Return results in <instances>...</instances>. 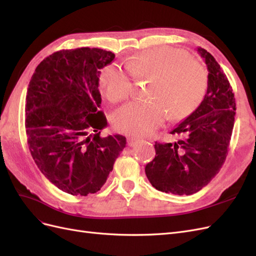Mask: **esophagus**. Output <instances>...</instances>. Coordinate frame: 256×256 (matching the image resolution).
Listing matches in <instances>:
<instances>
[{"instance_id": "esophagus-1", "label": "esophagus", "mask_w": 256, "mask_h": 256, "mask_svg": "<svg viewBox=\"0 0 256 256\" xmlns=\"http://www.w3.org/2000/svg\"><path fill=\"white\" fill-rule=\"evenodd\" d=\"M140 141L141 140L138 138H134V136H128L127 138V144H128V146H134Z\"/></svg>"}]
</instances>
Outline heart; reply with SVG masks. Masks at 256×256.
I'll list each match as a JSON object with an SVG mask.
<instances>
[{"label": "heart", "instance_id": "obj_1", "mask_svg": "<svg viewBox=\"0 0 256 256\" xmlns=\"http://www.w3.org/2000/svg\"><path fill=\"white\" fill-rule=\"evenodd\" d=\"M134 79L150 80L147 100H134L118 108L112 116L114 128L130 136H147L162 125L166 116L182 120L194 112L207 90L203 66L190 54L172 47L140 52L125 63ZM100 84L111 102H118L132 92V81L118 65H110L100 76Z\"/></svg>", "mask_w": 256, "mask_h": 256}]
</instances>
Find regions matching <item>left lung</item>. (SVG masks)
I'll list each match as a JSON object with an SVG mask.
<instances>
[{"label": "left lung", "mask_w": 256, "mask_h": 256, "mask_svg": "<svg viewBox=\"0 0 256 256\" xmlns=\"http://www.w3.org/2000/svg\"><path fill=\"white\" fill-rule=\"evenodd\" d=\"M208 70L207 92L198 109L171 131L174 143H154L156 156L145 166L152 187L166 193L190 196L218 174L226 161L234 128L236 102L218 62L198 47Z\"/></svg>", "instance_id": "1"}]
</instances>
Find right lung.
<instances>
[{"mask_svg":"<svg viewBox=\"0 0 256 256\" xmlns=\"http://www.w3.org/2000/svg\"><path fill=\"white\" fill-rule=\"evenodd\" d=\"M115 56L98 48L60 50L46 58L30 78L26 131L30 154L44 177L72 196L102 187L126 146L106 127L98 90L102 69Z\"/></svg>","mask_w":256,"mask_h":256,"instance_id":"1","label":"right lung"}]
</instances>
